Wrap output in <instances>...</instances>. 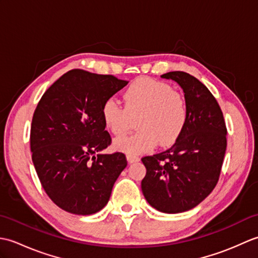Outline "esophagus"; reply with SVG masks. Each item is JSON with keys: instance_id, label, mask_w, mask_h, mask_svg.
Returning a JSON list of instances; mask_svg holds the SVG:
<instances>
[{"instance_id": "34e87169", "label": "esophagus", "mask_w": 258, "mask_h": 258, "mask_svg": "<svg viewBox=\"0 0 258 258\" xmlns=\"http://www.w3.org/2000/svg\"><path fill=\"white\" fill-rule=\"evenodd\" d=\"M126 158H127V162L128 163H135V162H139L140 161V157L132 155V154H127L126 155Z\"/></svg>"}]
</instances>
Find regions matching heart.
I'll return each instance as SVG.
<instances>
[{
  "instance_id": "obj_1",
  "label": "heart",
  "mask_w": 258,
  "mask_h": 258,
  "mask_svg": "<svg viewBox=\"0 0 258 258\" xmlns=\"http://www.w3.org/2000/svg\"><path fill=\"white\" fill-rule=\"evenodd\" d=\"M125 106L115 98H108L102 106L106 127L116 138L127 134L138 117L140 131L126 139L115 141L117 150L140 154L152 150L157 143L169 146L183 133L187 122V104L182 93L149 78L135 80L124 92Z\"/></svg>"
}]
</instances>
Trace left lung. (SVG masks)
<instances>
[{
  "mask_svg": "<svg viewBox=\"0 0 258 258\" xmlns=\"http://www.w3.org/2000/svg\"><path fill=\"white\" fill-rule=\"evenodd\" d=\"M177 82L185 93L187 122L168 150L142 157L146 175L142 191L163 213H182L205 200L220 178L227 146V128L216 98L188 73L161 75Z\"/></svg>",
  "mask_w": 258,
  "mask_h": 258,
  "instance_id": "1",
  "label": "left lung"
}]
</instances>
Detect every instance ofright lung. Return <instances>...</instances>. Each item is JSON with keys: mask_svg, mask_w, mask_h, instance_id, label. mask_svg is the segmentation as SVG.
<instances>
[{"mask_svg": "<svg viewBox=\"0 0 258 258\" xmlns=\"http://www.w3.org/2000/svg\"><path fill=\"white\" fill-rule=\"evenodd\" d=\"M127 81L75 69L48 87L33 114L31 151L42 187L54 204L91 215L107 204L115 180L127 165L111 145L102 117L104 102Z\"/></svg>", "mask_w": 258, "mask_h": 258, "instance_id": "1", "label": "right lung"}]
</instances>
